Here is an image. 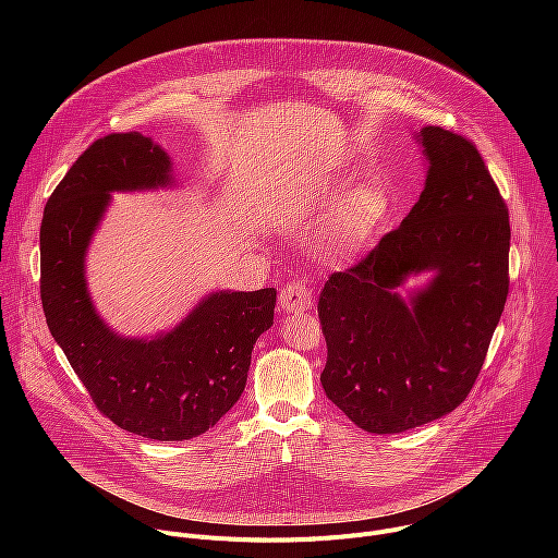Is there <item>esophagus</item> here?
Segmentation results:
<instances>
[{
	"label": "esophagus",
	"mask_w": 558,
	"mask_h": 558,
	"mask_svg": "<svg viewBox=\"0 0 558 558\" xmlns=\"http://www.w3.org/2000/svg\"><path fill=\"white\" fill-rule=\"evenodd\" d=\"M278 304H280V308L287 311V313H302V311L311 308V304H313L311 289H308L304 282H300V280L289 282V284L280 291Z\"/></svg>",
	"instance_id": "esophagus-1"
}]
</instances>
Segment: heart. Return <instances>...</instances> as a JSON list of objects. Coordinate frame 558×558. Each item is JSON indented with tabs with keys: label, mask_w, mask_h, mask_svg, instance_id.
Listing matches in <instances>:
<instances>
[{
	"label": "heart",
	"mask_w": 558,
	"mask_h": 558,
	"mask_svg": "<svg viewBox=\"0 0 558 558\" xmlns=\"http://www.w3.org/2000/svg\"><path fill=\"white\" fill-rule=\"evenodd\" d=\"M317 205L333 214L331 245L340 254H351L375 238L395 216L397 198L390 185L377 177L349 187V177L329 183Z\"/></svg>",
	"instance_id": "1"
}]
</instances>
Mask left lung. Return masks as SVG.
I'll use <instances>...</instances> for the list:
<instances>
[{"label": "left lung", "instance_id": "1", "mask_svg": "<svg viewBox=\"0 0 558 558\" xmlns=\"http://www.w3.org/2000/svg\"><path fill=\"white\" fill-rule=\"evenodd\" d=\"M420 201L357 265L327 280L317 315L329 400L362 430L404 433L452 413L480 375L508 298L510 220L484 158L444 128L417 134ZM434 280L404 301L409 275Z\"/></svg>", "mask_w": 558, "mask_h": 558}]
</instances>
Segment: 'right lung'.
I'll use <instances>...</instances> for the list:
<instances>
[{"instance_id":"add662e5","label":"right lung","mask_w":558,"mask_h":558,"mask_svg":"<svg viewBox=\"0 0 558 558\" xmlns=\"http://www.w3.org/2000/svg\"><path fill=\"white\" fill-rule=\"evenodd\" d=\"M172 183L170 156L151 138L108 134L57 185L39 231L41 304L54 342L110 422L156 441L198 437L231 411L276 308V289L214 291L149 340L123 338L101 320L86 287V254L110 192Z\"/></svg>"}]
</instances>
